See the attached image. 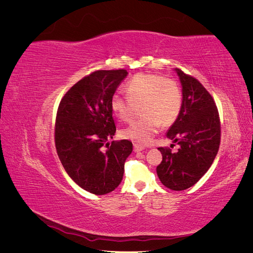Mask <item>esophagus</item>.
I'll return each mask as SVG.
<instances>
[{"label":"esophagus","instance_id":"1","mask_svg":"<svg viewBox=\"0 0 253 253\" xmlns=\"http://www.w3.org/2000/svg\"><path fill=\"white\" fill-rule=\"evenodd\" d=\"M142 150H144V148L142 147V145L134 143V151L135 152H139V151H142Z\"/></svg>","mask_w":253,"mask_h":253}]
</instances>
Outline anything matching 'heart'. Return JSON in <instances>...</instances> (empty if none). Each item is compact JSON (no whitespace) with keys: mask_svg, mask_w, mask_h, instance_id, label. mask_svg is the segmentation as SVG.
Listing matches in <instances>:
<instances>
[{"mask_svg":"<svg viewBox=\"0 0 253 253\" xmlns=\"http://www.w3.org/2000/svg\"><path fill=\"white\" fill-rule=\"evenodd\" d=\"M126 94L112 96L111 108L121 121L132 120L140 106L143 117L121 129L120 135L137 143L147 144L159 126H172L181 110L180 89L173 79L152 73L135 75L126 84Z\"/></svg>","mask_w":253,"mask_h":253,"instance_id":"heart-1","label":"heart"}]
</instances>
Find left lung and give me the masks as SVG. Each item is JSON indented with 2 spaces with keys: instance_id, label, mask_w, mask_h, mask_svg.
Wrapping results in <instances>:
<instances>
[{
  "instance_id": "8db88e82",
  "label": "left lung",
  "mask_w": 253,
  "mask_h": 253,
  "mask_svg": "<svg viewBox=\"0 0 253 253\" xmlns=\"http://www.w3.org/2000/svg\"><path fill=\"white\" fill-rule=\"evenodd\" d=\"M175 71L182 86V103L167 137L178 150L158 148L163 160L156 172L164 186L182 191L195 185L211 167L220 143V121L216 104L203 84L179 68Z\"/></svg>"
}]
</instances>
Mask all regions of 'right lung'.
<instances>
[{"label":"right lung","mask_w":253,"mask_h":253,"mask_svg":"<svg viewBox=\"0 0 253 253\" xmlns=\"http://www.w3.org/2000/svg\"><path fill=\"white\" fill-rule=\"evenodd\" d=\"M126 76V70L93 72L67 90L57 111L55 143L60 162L79 187L96 195L119 186L133 151L129 140L108 142L116 132L111 99Z\"/></svg>","instance_id":"add662e5"}]
</instances>
